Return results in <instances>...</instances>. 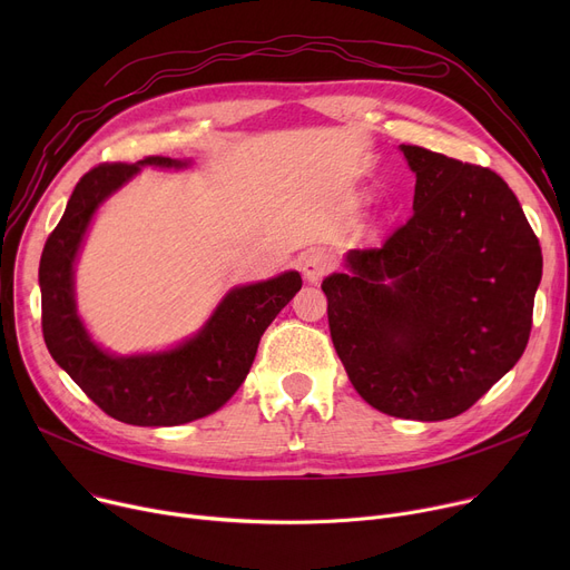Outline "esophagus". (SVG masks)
Here are the masks:
<instances>
[{
  "label": "esophagus",
  "instance_id": "esophagus-1",
  "mask_svg": "<svg viewBox=\"0 0 570 570\" xmlns=\"http://www.w3.org/2000/svg\"><path fill=\"white\" fill-rule=\"evenodd\" d=\"M333 256L327 252H321V249H314V252H307L303 258H301V269L303 275L309 284L318 282L323 275H327L333 269Z\"/></svg>",
  "mask_w": 570,
  "mask_h": 570
}]
</instances>
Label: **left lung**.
I'll return each mask as SVG.
<instances>
[{"label": "left lung", "instance_id": "1", "mask_svg": "<svg viewBox=\"0 0 570 570\" xmlns=\"http://www.w3.org/2000/svg\"><path fill=\"white\" fill-rule=\"evenodd\" d=\"M413 215L379 249L325 277L327 323L348 381L406 421L466 411L520 361L543 256L503 179L417 145Z\"/></svg>", "mask_w": 570, "mask_h": 570}]
</instances>
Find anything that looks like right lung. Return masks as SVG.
<instances>
[{"label":"right lung","mask_w":570,"mask_h":570,"mask_svg":"<svg viewBox=\"0 0 570 570\" xmlns=\"http://www.w3.org/2000/svg\"><path fill=\"white\" fill-rule=\"evenodd\" d=\"M145 166L183 170L191 159L145 157L104 164L80 177L41 254V325L52 361L110 417L138 428H175L222 409L247 379L265 327L301 291L295 269L230 288L198 333L179 344L117 355L99 346L76 305V261L97 209Z\"/></svg>","instance_id":"right-lung-1"}]
</instances>
